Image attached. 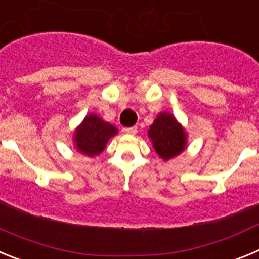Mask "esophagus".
I'll return each instance as SVG.
<instances>
[{
    "label": "esophagus",
    "mask_w": 259,
    "mask_h": 259,
    "mask_svg": "<svg viewBox=\"0 0 259 259\" xmlns=\"http://www.w3.org/2000/svg\"><path fill=\"white\" fill-rule=\"evenodd\" d=\"M123 131H124L125 134H128V135H136L137 134V127H128V128H124Z\"/></svg>",
    "instance_id": "obj_1"
}]
</instances>
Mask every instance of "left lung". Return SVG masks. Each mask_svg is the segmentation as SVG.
Here are the masks:
<instances>
[{
    "label": "left lung",
    "instance_id": "1",
    "mask_svg": "<svg viewBox=\"0 0 259 259\" xmlns=\"http://www.w3.org/2000/svg\"><path fill=\"white\" fill-rule=\"evenodd\" d=\"M157 154L168 161L179 155L187 146V134L172 114L159 113L148 131Z\"/></svg>",
    "mask_w": 259,
    "mask_h": 259
}]
</instances>
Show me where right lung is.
Returning a JSON list of instances; mask_svg holds the SVG:
<instances>
[{
  "label": "right lung",
  "instance_id": "1",
  "mask_svg": "<svg viewBox=\"0 0 259 259\" xmlns=\"http://www.w3.org/2000/svg\"><path fill=\"white\" fill-rule=\"evenodd\" d=\"M116 134L118 130L113 124L102 120L96 114H89L75 131V148L81 154L95 157L102 153L107 141Z\"/></svg>",
  "mask_w": 259,
  "mask_h": 259
}]
</instances>
